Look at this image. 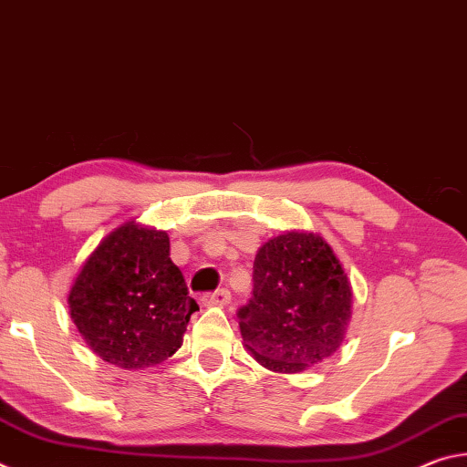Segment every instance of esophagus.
Listing matches in <instances>:
<instances>
[{
  "instance_id": "1",
  "label": "esophagus",
  "mask_w": 467,
  "mask_h": 467,
  "mask_svg": "<svg viewBox=\"0 0 467 467\" xmlns=\"http://www.w3.org/2000/svg\"><path fill=\"white\" fill-rule=\"evenodd\" d=\"M228 300H231V292H228L226 288H220L216 292H210V295H203L202 305H205V306H224V305H228Z\"/></svg>"
}]
</instances>
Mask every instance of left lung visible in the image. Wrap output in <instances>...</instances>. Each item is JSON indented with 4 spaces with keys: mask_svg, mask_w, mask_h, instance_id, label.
Instances as JSON below:
<instances>
[{
    "mask_svg": "<svg viewBox=\"0 0 467 467\" xmlns=\"http://www.w3.org/2000/svg\"><path fill=\"white\" fill-rule=\"evenodd\" d=\"M352 286L334 249L313 233L290 231L259 247L253 296L239 309L244 348L275 373H300L344 342Z\"/></svg>",
    "mask_w": 467,
    "mask_h": 467,
    "instance_id": "obj_1",
    "label": "left lung"
}]
</instances>
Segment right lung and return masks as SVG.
<instances>
[{
	"mask_svg": "<svg viewBox=\"0 0 467 467\" xmlns=\"http://www.w3.org/2000/svg\"><path fill=\"white\" fill-rule=\"evenodd\" d=\"M78 331L99 357L125 370L167 360L183 344L192 313L169 234L136 223L109 233L86 259L67 296Z\"/></svg>",
	"mask_w": 467,
	"mask_h": 467,
	"instance_id": "1",
	"label": "right lung"
}]
</instances>
